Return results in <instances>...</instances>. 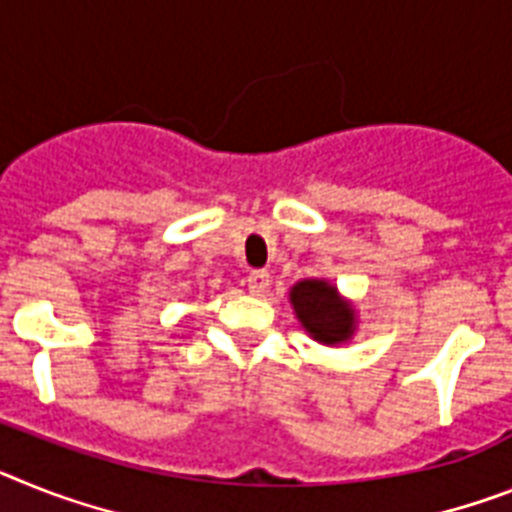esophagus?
I'll list each match as a JSON object with an SVG mask.
<instances>
[{
  "label": "esophagus",
  "mask_w": 512,
  "mask_h": 512,
  "mask_svg": "<svg viewBox=\"0 0 512 512\" xmlns=\"http://www.w3.org/2000/svg\"><path fill=\"white\" fill-rule=\"evenodd\" d=\"M268 286H270V273H268V270H252V273H249V276H247L249 294H255V296L265 294V289H268Z\"/></svg>",
  "instance_id": "34e87169"
}]
</instances>
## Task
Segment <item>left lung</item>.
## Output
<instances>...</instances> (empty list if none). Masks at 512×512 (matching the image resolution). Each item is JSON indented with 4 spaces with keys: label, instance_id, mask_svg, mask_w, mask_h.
<instances>
[{
    "label": "left lung",
    "instance_id": "8db88e82",
    "mask_svg": "<svg viewBox=\"0 0 512 512\" xmlns=\"http://www.w3.org/2000/svg\"><path fill=\"white\" fill-rule=\"evenodd\" d=\"M291 304L304 328L320 343H338L354 333V309L325 281H302L291 289Z\"/></svg>",
    "mask_w": 512,
    "mask_h": 512
}]
</instances>
